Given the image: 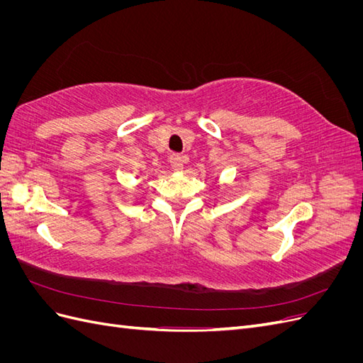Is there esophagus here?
<instances>
[{"mask_svg":"<svg viewBox=\"0 0 363 363\" xmlns=\"http://www.w3.org/2000/svg\"><path fill=\"white\" fill-rule=\"evenodd\" d=\"M169 163H171V167H172L175 171H180V169H183L184 159H183V156L177 155V152H172V155L169 156Z\"/></svg>","mask_w":363,"mask_h":363,"instance_id":"esophagus-1","label":"esophagus"}]
</instances>
